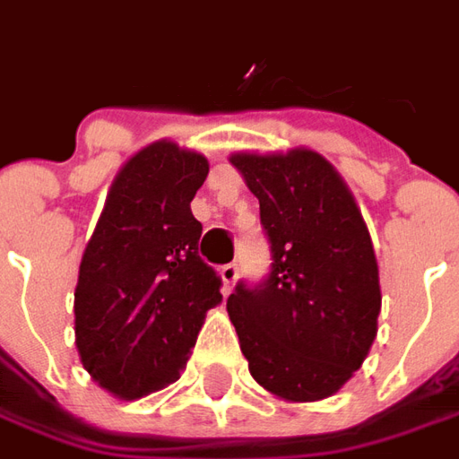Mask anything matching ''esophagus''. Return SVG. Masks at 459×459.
<instances>
[{
	"label": "esophagus",
	"instance_id": "esophagus-1",
	"mask_svg": "<svg viewBox=\"0 0 459 459\" xmlns=\"http://www.w3.org/2000/svg\"><path fill=\"white\" fill-rule=\"evenodd\" d=\"M221 280H223V290L229 292V290L233 288V282L238 280V268H236L233 263L223 265V268H221Z\"/></svg>",
	"mask_w": 459,
	"mask_h": 459
}]
</instances>
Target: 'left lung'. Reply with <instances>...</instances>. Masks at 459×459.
<instances>
[{"mask_svg":"<svg viewBox=\"0 0 459 459\" xmlns=\"http://www.w3.org/2000/svg\"><path fill=\"white\" fill-rule=\"evenodd\" d=\"M230 164L260 201L270 273L226 302L250 376L305 403L337 394L376 339L374 246L344 179L322 154L238 152Z\"/></svg>","mask_w":459,"mask_h":459,"instance_id":"1","label":"left lung"}]
</instances>
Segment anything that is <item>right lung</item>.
<instances>
[{
  "label": "right lung",
  "mask_w": 459,
  "mask_h": 459,
  "mask_svg": "<svg viewBox=\"0 0 459 459\" xmlns=\"http://www.w3.org/2000/svg\"><path fill=\"white\" fill-rule=\"evenodd\" d=\"M204 154L152 142L117 171L75 285V346L85 371L132 401L177 381L221 278L199 258L191 199Z\"/></svg>",
  "instance_id": "1"
}]
</instances>
